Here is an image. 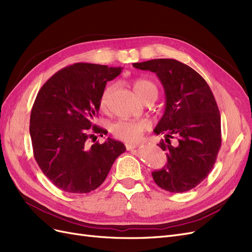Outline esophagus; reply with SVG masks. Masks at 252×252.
<instances>
[{
    "label": "esophagus",
    "instance_id": "1",
    "mask_svg": "<svg viewBox=\"0 0 252 252\" xmlns=\"http://www.w3.org/2000/svg\"><path fill=\"white\" fill-rule=\"evenodd\" d=\"M136 147H138V144H132V143L126 144V149L127 150H131V149H134Z\"/></svg>",
    "mask_w": 252,
    "mask_h": 252
}]
</instances>
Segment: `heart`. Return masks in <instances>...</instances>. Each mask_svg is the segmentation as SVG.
<instances>
[{
    "instance_id": "b5f03b06",
    "label": "heart",
    "mask_w": 252,
    "mask_h": 252,
    "mask_svg": "<svg viewBox=\"0 0 252 252\" xmlns=\"http://www.w3.org/2000/svg\"><path fill=\"white\" fill-rule=\"evenodd\" d=\"M151 89L157 90L156 85L152 82L144 79H139L133 82V90L139 97ZM113 91V86H108L104 89L100 97L101 108H106L108 105L109 97ZM148 128L146 121H118L110 127L112 134L117 139L126 142H136L141 139L144 131Z\"/></svg>"
}]
</instances>
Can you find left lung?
Returning <instances> with one entry per match:
<instances>
[{
	"label": "left lung",
	"instance_id": "obj_1",
	"mask_svg": "<svg viewBox=\"0 0 252 252\" xmlns=\"http://www.w3.org/2000/svg\"><path fill=\"white\" fill-rule=\"evenodd\" d=\"M133 67L155 72L165 91V111L154 131L165 135L167 144L163 141L158 147L167 162L152 171V178L166 191H188L209 174L222 144L216 98L201 75L177 60L155 59Z\"/></svg>",
	"mask_w": 252,
	"mask_h": 252
}]
</instances>
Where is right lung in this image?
I'll return each mask as SVG.
<instances>
[{"label": "right lung", "mask_w": 252, "mask_h": 252, "mask_svg": "<svg viewBox=\"0 0 252 252\" xmlns=\"http://www.w3.org/2000/svg\"><path fill=\"white\" fill-rule=\"evenodd\" d=\"M122 67L75 63L44 84L30 114L33 156L46 177L61 190L87 193L102 185L125 145L108 138L89 146L87 140L106 134L94 125L106 83ZM93 128H91V127Z\"/></svg>", "instance_id": "add662e5"}]
</instances>
